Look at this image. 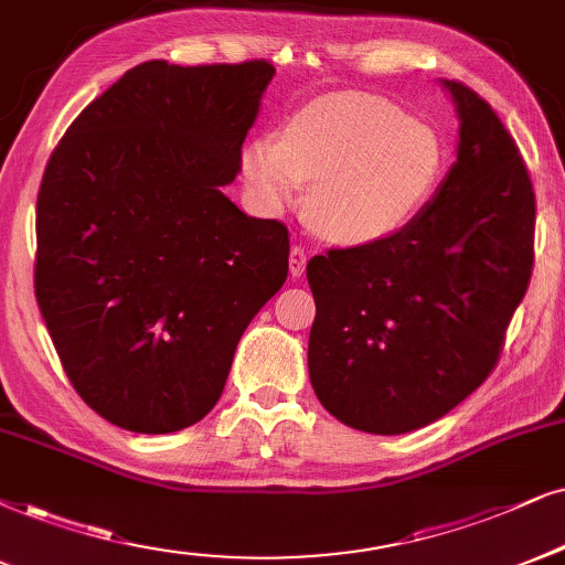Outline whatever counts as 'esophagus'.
<instances>
[{"label":"esophagus","instance_id":"34e87169","mask_svg":"<svg viewBox=\"0 0 565 565\" xmlns=\"http://www.w3.org/2000/svg\"><path fill=\"white\" fill-rule=\"evenodd\" d=\"M305 266H307V249L302 245H291V253H289V270L291 276L299 278L305 274Z\"/></svg>","mask_w":565,"mask_h":565}]
</instances>
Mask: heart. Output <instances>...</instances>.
Returning a JSON list of instances; mask_svg holds the SVG:
<instances>
[{"mask_svg":"<svg viewBox=\"0 0 565 565\" xmlns=\"http://www.w3.org/2000/svg\"><path fill=\"white\" fill-rule=\"evenodd\" d=\"M446 167L430 127L383 98L328 96L299 109L281 140L255 138L242 151L249 195L278 213L307 192V218L326 239L367 245L423 211Z\"/></svg>","mask_w":565,"mask_h":565,"instance_id":"b5f03b06","label":"heart"}]
</instances>
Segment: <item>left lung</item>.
<instances>
[{
	"mask_svg": "<svg viewBox=\"0 0 565 565\" xmlns=\"http://www.w3.org/2000/svg\"><path fill=\"white\" fill-rule=\"evenodd\" d=\"M443 85L461 130L433 203L391 237L307 263L312 388L362 433H412L480 388L532 278L534 190L516 140L480 93Z\"/></svg>",
	"mask_w": 565,
	"mask_h": 565,
	"instance_id": "8db88e82",
	"label": "left lung"
}]
</instances>
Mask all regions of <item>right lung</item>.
<instances>
[{"label": "right lung", "instance_id": "add662e5", "mask_svg": "<svg viewBox=\"0 0 565 565\" xmlns=\"http://www.w3.org/2000/svg\"><path fill=\"white\" fill-rule=\"evenodd\" d=\"M274 64L127 70L56 142L33 287L77 396L132 433L216 406L234 349L289 274V230L221 192Z\"/></svg>", "mask_w": 565, "mask_h": 565}]
</instances>
